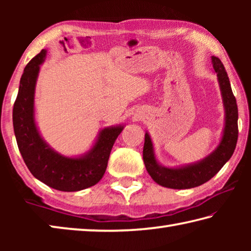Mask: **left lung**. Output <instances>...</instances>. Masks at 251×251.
<instances>
[{
  "instance_id": "8db88e82",
  "label": "left lung",
  "mask_w": 251,
  "mask_h": 251,
  "mask_svg": "<svg viewBox=\"0 0 251 251\" xmlns=\"http://www.w3.org/2000/svg\"><path fill=\"white\" fill-rule=\"evenodd\" d=\"M211 64L222 93L225 109L223 135L217 147L201 160L184 166L166 167L156 158L154 145L148 131L145 134L143 158L144 164L152 180L157 184L173 189H188L201 186L211 179L235 151L238 139V107L232 94L230 82L225 66L218 57L211 56Z\"/></svg>"
}]
</instances>
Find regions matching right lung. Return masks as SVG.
<instances>
[{"instance_id": "add662e5", "label": "right lung", "mask_w": 251, "mask_h": 251, "mask_svg": "<svg viewBox=\"0 0 251 251\" xmlns=\"http://www.w3.org/2000/svg\"><path fill=\"white\" fill-rule=\"evenodd\" d=\"M48 50H42L25 66L13 107V127L19 150L36 179L61 192H78L99 182L107 167L110 151L124 125L100 129L90 151L69 157L54 151L44 141L35 122V86L40 65Z\"/></svg>"}]
</instances>
